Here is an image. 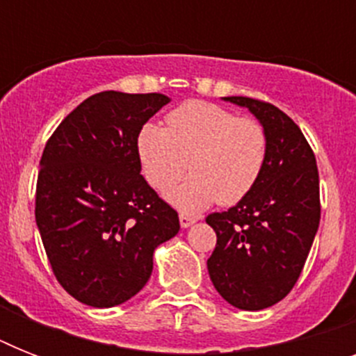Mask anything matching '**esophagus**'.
I'll list each match as a JSON object with an SVG mask.
<instances>
[{
	"instance_id": "1",
	"label": "esophagus",
	"mask_w": 356,
	"mask_h": 356,
	"mask_svg": "<svg viewBox=\"0 0 356 356\" xmlns=\"http://www.w3.org/2000/svg\"><path fill=\"white\" fill-rule=\"evenodd\" d=\"M179 222H181V227L183 229H186V227H190V225H194L195 223V218L194 216H188V214H181V216H179Z\"/></svg>"
}]
</instances>
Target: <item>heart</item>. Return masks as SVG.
Masks as SVG:
<instances>
[{
	"mask_svg": "<svg viewBox=\"0 0 356 356\" xmlns=\"http://www.w3.org/2000/svg\"><path fill=\"white\" fill-rule=\"evenodd\" d=\"M136 153L145 181L156 190L170 188L186 170L188 181L166 197L181 211L234 205L257 186L266 164L268 136L253 118H238L209 102H186L166 116V129L147 123L140 129Z\"/></svg>",
	"mask_w": 356,
	"mask_h": 356,
	"instance_id": "obj_1",
	"label": "heart"
}]
</instances>
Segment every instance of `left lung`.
<instances>
[{
	"mask_svg": "<svg viewBox=\"0 0 356 356\" xmlns=\"http://www.w3.org/2000/svg\"><path fill=\"white\" fill-rule=\"evenodd\" d=\"M245 107L268 136L259 183L225 212L207 216L216 248L209 275L227 303L262 310L286 298L298 282L320 225V175L301 129L271 103L223 97Z\"/></svg>",
	"mask_w": 356,
	"mask_h": 356,
	"instance_id": "left-lung-1",
	"label": "left lung"
}]
</instances>
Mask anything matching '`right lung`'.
Masks as SVG:
<instances>
[{
	"label": "right lung",
	"mask_w": 356,
	"mask_h": 356,
	"mask_svg": "<svg viewBox=\"0 0 356 356\" xmlns=\"http://www.w3.org/2000/svg\"><path fill=\"white\" fill-rule=\"evenodd\" d=\"M164 94L99 92L47 140L35 218L53 273L77 301L108 309L142 290L179 216L140 175L136 138Z\"/></svg>",
	"instance_id": "right-lung-1"
}]
</instances>
